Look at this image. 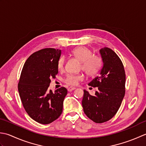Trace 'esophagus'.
Masks as SVG:
<instances>
[{
  "instance_id": "esophagus-1",
  "label": "esophagus",
  "mask_w": 146,
  "mask_h": 146,
  "mask_svg": "<svg viewBox=\"0 0 146 146\" xmlns=\"http://www.w3.org/2000/svg\"><path fill=\"white\" fill-rule=\"evenodd\" d=\"M74 90H76V88H72V87H70V88H68V91L69 92H71V91H74Z\"/></svg>"
}]
</instances>
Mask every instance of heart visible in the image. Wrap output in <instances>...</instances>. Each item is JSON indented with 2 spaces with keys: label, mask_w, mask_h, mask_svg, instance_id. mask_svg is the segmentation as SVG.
I'll return each instance as SVG.
<instances>
[{
  "label": "heart",
  "mask_w": 146,
  "mask_h": 146,
  "mask_svg": "<svg viewBox=\"0 0 146 146\" xmlns=\"http://www.w3.org/2000/svg\"><path fill=\"white\" fill-rule=\"evenodd\" d=\"M74 57L81 62V69L89 76H94L99 73L102 67V60L99 56L93 54L90 49L86 46H79L72 51ZM64 58L59 59L58 67L62 69L64 67ZM84 78L82 74H69L65 79V82L70 86H76Z\"/></svg>",
  "instance_id": "1"
}]
</instances>
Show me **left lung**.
<instances>
[{"instance_id": "8db88e82", "label": "left lung", "mask_w": 146, "mask_h": 146, "mask_svg": "<svg viewBox=\"0 0 146 146\" xmlns=\"http://www.w3.org/2000/svg\"><path fill=\"white\" fill-rule=\"evenodd\" d=\"M103 67L100 75L88 85L98 87L94 96L84 90L82 105L84 113L97 123L110 120L117 113L125 93L126 75L122 62L111 48L100 50Z\"/></svg>"}]
</instances>
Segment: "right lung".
Returning a JSON list of instances; mask_svg holds the SVG:
<instances>
[{
	"label": "right lung",
	"instance_id": "1",
	"mask_svg": "<svg viewBox=\"0 0 146 146\" xmlns=\"http://www.w3.org/2000/svg\"><path fill=\"white\" fill-rule=\"evenodd\" d=\"M60 50L41 49L26 60L21 73L18 91L24 108L33 120L49 124L62 113L64 100L67 94L64 87L55 93L48 91L51 82L58 74Z\"/></svg>",
	"mask_w": 146,
	"mask_h": 146
}]
</instances>
